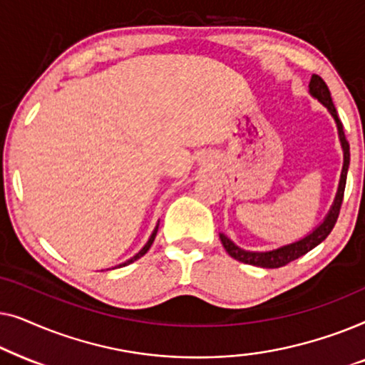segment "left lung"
<instances>
[{"mask_svg": "<svg viewBox=\"0 0 365 365\" xmlns=\"http://www.w3.org/2000/svg\"><path fill=\"white\" fill-rule=\"evenodd\" d=\"M309 93L312 94L314 98L317 99L319 103H322L324 106L329 109V113L332 114V118L336 119L337 124V131H339V139H341V146L344 151V166H342V173H341V181H339V189L336 194V199H334V204L331 206V211L326 216V219L319 224V226L314 229L311 234H307L306 237L299 239V241L287 244V246L272 249V251H262V252H256V251H244V249L237 247L231 239L224 234H219V239H221L224 249H226L227 254L231 257L236 259L239 262L244 264H251V266H257V267H266V269H277L286 266V264L296 261L304 254H307L309 251H312L314 247L319 246L324 239H326L331 231L336 226L339 212H341V206H342V199H344V189H346V179H347V169H349V161H351V153H349V143L346 139V134H344V126L341 123V119L337 116L336 106H334L332 98H331V91H329L327 84L324 83V79L317 74H312L311 83H309Z\"/></svg>", "mask_w": 365, "mask_h": 365, "instance_id": "8db88e82", "label": "left lung"}]
</instances>
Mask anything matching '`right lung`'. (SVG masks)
<instances>
[{"label":"right lung","mask_w":365,"mask_h":365,"mask_svg":"<svg viewBox=\"0 0 365 365\" xmlns=\"http://www.w3.org/2000/svg\"><path fill=\"white\" fill-rule=\"evenodd\" d=\"M158 227H159V224H158V226H156V227H154V231H153V234H151V237H149V241H148L146 244H144V247L141 249V251H139V252L136 254V256H133L131 259H128V261H126V262L119 264V266H116V267H124V266H128V264H131V262H134V261H138V259H139V257H143V256H144V254H146V252L149 251V247H151V246H153V242H154V237H156V234H158ZM113 269H114V267H113Z\"/></svg>","instance_id":"add662e5"}]
</instances>
